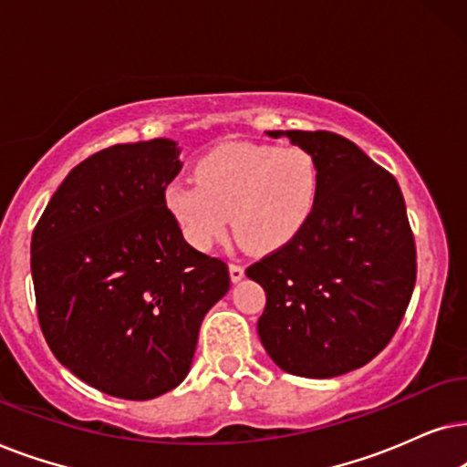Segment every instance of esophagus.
<instances>
[{"label": "esophagus", "instance_id": "esophagus-1", "mask_svg": "<svg viewBox=\"0 0 467 467\" xmlns=\"http://www.w3.org/2000/svg\"><path fill=\"white\" fill-rule=\"evenodd\" d=\"M228 271H230V279H233L234 284L241 282V279L245 277V269H244V266H241V265H234V263H233V265L228 266Z\"/></svg>", "mask_w": 467, "mask_h": 467}]
</instances>
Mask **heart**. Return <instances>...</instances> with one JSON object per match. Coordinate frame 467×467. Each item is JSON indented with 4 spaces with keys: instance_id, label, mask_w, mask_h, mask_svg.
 I'll return each instance as SVG.
<instances>
[{
    "instance_id": "b5f03b06",
    "label": "heart",
    "mask_w": 467,
    "mask_h": 467,
    "mask_svg": "<svg viewBox=\"0 0 467 467\" xmlns=\"http://www.w3.org/2000/svg\"><path fill=\"white\" fill-rule=\"evenodd\" d=\"M194 175L196 183L172 182L164 201L196 250L222 237L230 215L247 252H275L306 228L318 202V164L301 147L223 142L196 161Z\"/></svg>"
}]
</instances>
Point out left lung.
<instances>
[{
	"instance_id": "8db88e82",
	"label": "left lung",
	"mask_w": 467,
	"mask_h": 467,
	"mask_svg": "<svg viewBox=\"0 0 467 467\" xmlns=\"http://www.w3.org/2000/svg\"><path fill=\"white\" fill-rule=\"evenodd\" d=\"M307 149L320 172L306 228L247 269L266 306L258 335L277 368L335 378L393 337L416 282V247L395 177L333 132L273 130Z\"/></svg>"
}]
</instances>
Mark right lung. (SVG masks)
<instances>
[{
    "instance_id": "obj_1",
    "label": "right lung",
    "mask_w": 467,
    "mask_h": 467,
    "mask_svg": "<svg viewBox=\"0 0 467 467\" xmlns=\"http://www.w3.org/2000/svg\"><path fill=\"white\" fill-rule=\"evenodd\" d=\"M171 139L80 161L31 237L40 328L74 376L121 400L169 393L188 376L228 266L183 239L164 192L182 171Z\"/></svg>"
}]
</instances>
